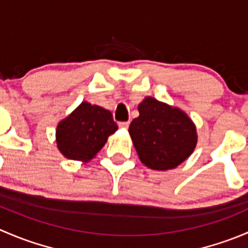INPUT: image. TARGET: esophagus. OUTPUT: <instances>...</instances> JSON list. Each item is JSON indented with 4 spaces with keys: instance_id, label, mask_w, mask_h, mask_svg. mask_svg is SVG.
<instances>
[{
    "instance_id": "obj_1",
    "label": "esophagus",
    "mask_w": 248,
    "mask_h": 248,
    "mask_svg": "<svg viewBox=\"0 0 248 248\" xmlns=\"http://www.w3.org/2000/svg\"><path fill=\"white\" fill-rule=\"evenodd\" d=\"M119 126L121 127V128H124V129H127L129 127V121H124V122H120L119 124Z\"/></svg>"
}]
</instances>
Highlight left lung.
Returning a JSON list of instances; mask_svg holds the SVG:
<instances>
[{
	"mask_svg": "<svg viewBox=\"0 0 248 248\" xmlns=\"http://www.w3.org/2000/svg\"><path fill=\"white\" fill-rule=\"evenodd\" d=\"M138 110L139 116L131 122L128 132L144 166L169 170L193 154L197 127L184 110L152 97H145Z\"/></svg>",
	"mask_w": 248,
	"mask_h": 248,
	"instance_id": "1",
	"label": "left lung"
}]
</instances>
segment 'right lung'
Instances as JSON below:
<instances>
[{
  "mask_svg": "<svg viewBox=\"0 0 248 248\" xmlns=\"http://www.w3.org/2000/svg\"><path fill=\"white\" fill-rule=\"evenodd\" d=\"M117 128L111 111L86 101L81 102L57 124V149L66 158L86 163L96 157L108 137Z\"/></svg>",
  "mask_w": 248,
  "mask_h": 248,
  "instance_id": "obj_1",
  "label": "right lung"
}]
</instances>
